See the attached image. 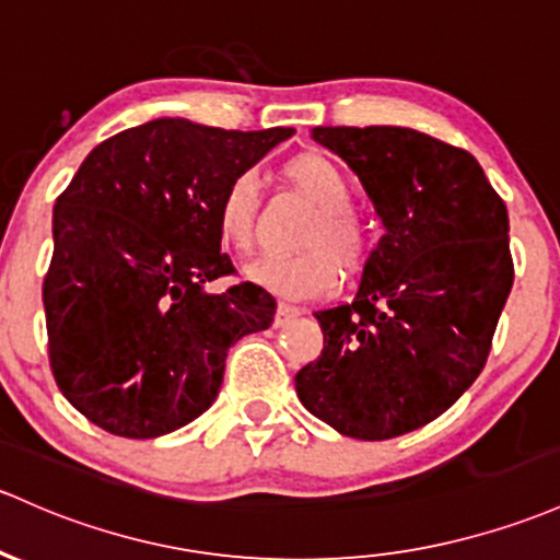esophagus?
Wrapping results in <instances>:
<instances>
[{
  "mask_svg": "<svg viewBox=\"0 0 560 560\" xmlns=\"http://www.w3.org/2000/svg\"><path fill=\"white\" fill-rule=\"evenodd\" d=\"M299 315H302V310H299V306H291V304L280 302V304H278V312H275V328L288 326V323L296 320Z\"/></svg>",
  "mask_w": 560,
  "mask_h": 560,
  "instance_id": "esophagus-1",
  "label": "esophagus"
}]
</instances>
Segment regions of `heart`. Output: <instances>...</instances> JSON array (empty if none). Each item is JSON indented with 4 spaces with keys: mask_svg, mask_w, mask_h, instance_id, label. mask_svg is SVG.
Here are the masks:
<instances>
[{
    "mask_svg": "<svg viewBox=\"0 0 560 560\" xmlns=\"http://www.w3.org/2000/svg\"><path fill=\"white\" fill-rule=\"evenodd\" d=\"M285 178L304 195L317 215L310 221L299 248L304 254L264 258L248 267V278L285 299H310L334 291L339 269L354 275L365 261V237L354 221V191L345 173L320 154H299L285 162ZM258 178L243 171L226 182L215 206V226L224 243L240 254L256 245Z\"/></svg>",
    "mask_w": 560,
    "mask_h": 560,
    "instance_id": "obj_1",
    "label": "heart"
}]
</instances>
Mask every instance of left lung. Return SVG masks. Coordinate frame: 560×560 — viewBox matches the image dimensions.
<instances>
[{"label":"left lung","mask_w":560,"mask_h":560,"mask_svg":"<svg viewBox=\"0 0 560 560\" xmlns=\"http://www.w3.org/2000/svg\"><path fill=\"white\" fill-rule=\"evenodd\" d=\"M360 178L384 234L350 304L315 312L296 374L310 413L358 441L430 424L483 371L513 288L502 197L465 149L395 125L312 128Z\"/></svg>","instance_id":"8db88e82"}]
</instances>
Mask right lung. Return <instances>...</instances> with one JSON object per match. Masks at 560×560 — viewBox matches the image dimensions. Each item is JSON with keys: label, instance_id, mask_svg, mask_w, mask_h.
<instances>
[{"label": "right lung", "instance_id": "obj_1", "mask_svg": "<svg viewBox=\"0 0 560 560\" xmlns=\"http://www.w3.org/2000/svg\"><path fill=\"white\" fill-rule=\"evenodd\" d=\"M293 133L162 117L82 162L52 208L42 299L52 376L90 422L138 441L195 422L234 341L272 326L261 285H206L234 272L215 226L226 182Z\"/></svg>", "mask_w": 560, "mask_h": 560}]
</instances>
